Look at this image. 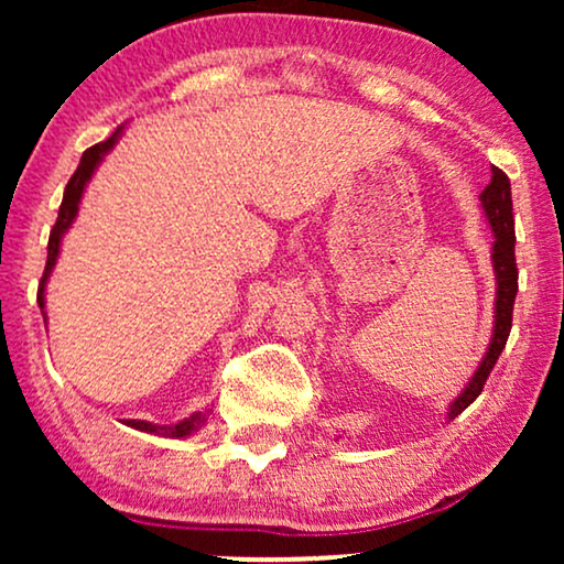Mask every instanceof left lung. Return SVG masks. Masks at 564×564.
<instances>
[{
    "label": "left lung",
    "instance_id": "obj_1",
    "mask_svg": "<svg viewBox=\"0 0 564 564\" xmlns=\"http://www.w3.org/2000/svg\"><path fill=\"white\" fill-rule=\"evenodd\" d=\"M490 184L482 189L480 207L485 213V220L492 228V241L490 261H492V274H496V307H492V336L488 349L480 365H477L473 380L465 384V390L452 400L446 419H457L473 400L480 395L488 380L490 369L496 367L500 351L506 349L508 334H511V318H513V300L519 292V269H516V236H513V199H511V182L500 172L498 166L490 169Z\"/></svg>",
    "mask_w": 564,
    "mask_h": 564
}]
</instances>
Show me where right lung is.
<instances>
[{"label": "right lung", "mask_w": 564, "mask_h": 564, "mask_svg": "<svg viewBox=\"0 0 564 564\" xmlns=\"http://www.w3.org/2000/svg\"><path fill=\"white\" fill-rule=\"evenodd\" d=\"M122 130L126 126H118V130L107 138V141L91 145V149L84 151V156L79 161V166H76V172L72 180H68L66 189H64V199H61V207H58V218H56V226L51 230V238H48V259H45V272H43V280H41V288H37V305H41L43 311V318H45V284H48V276L53 272V267H56L58 261V253H61V241H64L66 230L72 228V223L76 220V215H79V205H82V197H84V189H87V184L95 172L102 164L107 153L115 149V143L120 141ZM207 415H210V408H205V411H195L187 419H182L180 423H172V426H159V423H151V421H122L126 426L135 429V431H145V434H156V436H169V438H184V436H192L195 431H199L207 423Z\"/></svg>", "instance_id": "obj_1"}]
</instances>
